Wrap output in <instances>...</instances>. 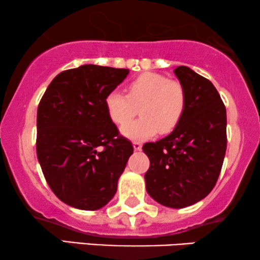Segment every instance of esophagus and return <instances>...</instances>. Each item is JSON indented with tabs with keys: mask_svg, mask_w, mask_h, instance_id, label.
<instances>
[{
	"mask_svg": "<svg viewBox=\"0 0 260 260\" xmlns=\"http://www.w3.org/2000/svg\"><path fill=\"white\" fill-rule=\"evenodd\" d=\"M133 147H134V150H136V151H140L141 147H143V145H141L140 141H134Z\"/></svg>",
	"mask_w": 260,
	"mask_h": 260,
	"instance_id": "1",
	"label": "esophagus"
}]
</instances>
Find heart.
Masks as SVG:
<instances>
[{"label": "heart", "instance_id": "b5f03b06", "mask_svg": "<svg viewBox=\"0 0 260 260\" xmlns=\"http://www.w3.org/2000/svg\"><path fill=\"white\" fill-rule=\"evenodd\" d=\"M127 94L110 91L104 98L108 116L117 126H123L140 108L141 118L122 128V134L132 140H145L157 132H173L186 110V91L179 81L168 80L158 73H144L127 85Z\"/></svg>", "mask_w": 260, "mask_h": 260}]
</instances>
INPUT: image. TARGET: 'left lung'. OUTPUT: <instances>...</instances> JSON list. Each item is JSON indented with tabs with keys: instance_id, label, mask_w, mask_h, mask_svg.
<instances>
[{
	"instance_id": "8db88e82",
	"label": "left lung",
	"mask_w": 260,
	"mask_h": 260,
	"mask_svg": "<svg viewBox=\"0 0 260 260\" xmlns=\"http://www.w3.org/2000/svg\"><path fill=\"white\" fill-rule=\"evenodd\" d=\"M174 73L186 91L182 120L169 136L146 143L150 159L146 190L164 206L181 209L205 198L215 187L226 150V111L206 78L186 66Z\"/></svg>"
}]
</instances>
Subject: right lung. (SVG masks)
<instances>
[{"label":"right lung","mask_w":260,"mask_h":260,"mask_svg":"<svg viewBox=\"0 0 260 260\" xmlns=\"http://www.w3.org/2000/svg\"><path fill=\"white\" fill-rule=\"evenodd\" d=\"M128 73L96 64L63 71L39 102L38 162L55 196L75 209L107 205L133 153L132 143L120 136L104 106Z\"/></svg>","instance_id":"add662e5"}]
</instances>
